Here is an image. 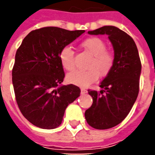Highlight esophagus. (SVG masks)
<instances>
[{"label":"esophagus","instance_id":"obj_1","mask_svg":"<svg viewBox=\"0 0 155 155\" xmlns=\"http://www.w3.org/2000/svg\"><path fill=\"white\" fill-rule=\"evenodd\" d=\"M81 94H85V93H87V91H86L85 89H84V88H81Z\"/></svg>","mask_w":155,"mask_h":155}]
</instances>
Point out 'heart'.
I'll use <instances>...</instances> for the list:
<instances>
[{"mask_svg":"<svg viewBox=\"0 0 155 155\" xmlns=\"http://www.w3.org/2000/svg\"><path fill=\"white\" fill-rule=\"evenodd\" d=\"M81 46L92 55L88 63L86 71H76L68 74L67 80L71 84L85 87L94 83L99 76L105 77L114 67V54L112 51L106 50V43L100 37L93 36L83 40ZM59 59L64 70H74V52L69 46H64L59 52Z\"/></svg>","mask_w":155,"mask_h":155,"instance_id":"heart-1","label":"heart"}]
</instances>
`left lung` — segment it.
<instances>
[{
  "label": "left lung",
  "mask_w": 155,
  "mask_h": 155,
  "mask_svg": "<svg viewBox=\"0 0 155 155\" xmlns=\"http://www.w3.org/2000/svg\"><path fill=\"white\" fill-rule=\"evenodd\" d=\"M106 34L114 50V64L101 81L102 91L88 90L93 104L85 110L87 123L96 130H107L123 121L133 107L140 91L141 61L132 37L120 29L106 25L88 31Z\"/></svg>",
  "instance_id": "obj_1"
}]
</instances>
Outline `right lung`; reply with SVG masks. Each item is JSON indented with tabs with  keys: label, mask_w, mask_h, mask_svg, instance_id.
<instances>
[{
	"label": "right lung",
	"mask_w": 155,
	"mask_h": 155,
	"mask_svg": "<svg viewBox=\"0 0 155 155\" xmlns=\"http://www.w3.org/2000/svg\"><path fill=\"white\" fill-rule=\"evenodd\" d=\"M84 32L54 26L36 29L17 49L12 69L15 101L21 114L35 126L57 128L66 107L80 96L76 85L60 86L64 72L59 52Z\"/></svg>",
	"instance_id": "obj_1"
}]
</instances>
